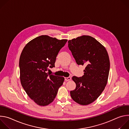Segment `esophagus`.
<instances>
[{
  "label": "esophagus",
  "instance_id": "obj_1",
  "mask_svg": "<svg viewBox=\"0 0 129 129\" xmlns=\"http://www.w3.org/2000/svg\"><path fill=\"white\" fill-rule=\"evenodd\" d=\"M71 79V77H65V80L66 81H70Z\"/></svg>",
  "mask_w": 129,
  "mask_h": 129
}]
</instances>
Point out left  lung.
<instances>
[{"mask_svg":"<svg viewBox=\"0 0 129 129\" xmlns=\"http://www.w3.org/2000/svg\"><path fill=\"white\" fill-rule=\"evenodd\" d=\"M68 43L77 63L86 66L82 77L72 78L76 88L70 91V95L78 104L87 105L99 97L107 84L110 70L109 55L106 48L90 36L83 35Z\"/></svg>","mask_w":129,"mask_h":129,"instance_id":"8db88e82","label":"left lung"}]
</instances>
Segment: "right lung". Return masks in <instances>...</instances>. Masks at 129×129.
<instances>
[{"label":"right lung","mask_w":129,"mask_h":129,"mask_svg":"<svg viewBox=\"0 0 129 129\" xmlns=\"http://www.w3.org/2000/svg\"><path fill=\"white\" fill-rule=\"evenodd\" d=\"M67 41L41 35L28 42L22 51L19 59L20 82L27 95L39 106L51 103L63 85L64 77L46 72L54 67L58 52Z\"/></svg>","instance_id":"add662e5"}]
</instances>
